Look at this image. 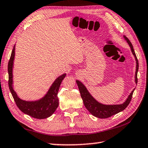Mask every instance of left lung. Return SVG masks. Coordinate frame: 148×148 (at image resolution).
<instances>
[{
    "mask_svg": "<svg viewBox=\"0 0 148 148\" xmlns=\"http://www.w3.org/2000/svg\"><path fill=\"white\" fill-rule=\"evenodd\" d=\"M123 38L126 40L128 45H129L131 51L133 55L134 56L135 59L136 61V74H135V82L137 83V72L139 70V62L137 58L136 53H135L133 46L132 43L126 36H123ZM76 83L79 88V92L81 93V97L83 99L84 105L85 108L88 110V111L92 114L93 116H95L99 118H108L110 116L114 115L117 113L123 111L124 109L129 104L132 97L133 93L135 90V88L132 91V92L130 93V95L128 96L126 100L121 103V104H103L97 101V100L94 98V97L91 95L90 93L87 90L86 86L79 81V80H76Z\"/></svg>",
    "mask_w": 148,
    "mask_h": 148,
    "instance_id": "obj_1",
    "label": "left lung"
}]
</instances>
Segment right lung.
I'll list each match as a JSON object with an SVG mask.
<instances>
[{
  "label": "right lung",
  "instance_id": "obj_1",
  "mask_svg": "<svg viewBox=\"0 0 148 148\" xmlns=\"http://www.w3.org/2000/svg\"><path fill=\"white\" fill-rule=\"evenodd\" d=\"M15 56V45L8 63L9 88L18 108L25 114L37 119H45L51 116L58 108L59 88L66 74L58 76L52 83L48 92L42 98L36 100H25L20 99L13 88V71Z\"/></svg>",
  "mask_w": 148,
  "mask_h": 148
}]
</instances>
